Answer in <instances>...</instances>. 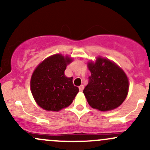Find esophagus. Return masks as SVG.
I'll return each mask as SVG.
<instances>
[{
    "mask_svg": "<svg viewBox=\"0 0 150 150\" xmlns=\"http://www.w3.org/2000/svg\"><path fill=\"white\" fill-rule=\"evenodd\" d=\"M83 88H84L83 85H81V86H79V91H83Z\"/></svg>",
    "mask_w": 150,
    "mask_h": 150,
    "instance_id": "obj_1",
    "label": "esophagus"
}]
</instances>
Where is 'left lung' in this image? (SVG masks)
Masks as SVG:
<instances>
[{"mask_svg": "<svg viewBox=\"0 0 150 150\" xmlns=\"http://www.w3.org/2000/svg\"><path fill=\"white\" fill-rule=\"evenodd\" d=\"M91 72L83 93L89 105L100 111L114 110L121 104L128 92V79L120 67L98 57L88 63Z\"/></svg>", "mask_w": 150, "mask_h": 150, "instance_id": "1", "label": "left lung"}]
</instances>
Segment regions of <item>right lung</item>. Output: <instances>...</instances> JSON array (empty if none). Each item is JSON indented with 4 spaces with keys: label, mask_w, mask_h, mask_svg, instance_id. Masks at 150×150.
<instances>
[{
    "label": "right lung",
    "mask_w": 150,
    "mask_h": 150,
    "mask_svg": "<svg viewBox=\"0 0 150 150\" xmlns=\"http://www.w3.org/2000/svg\"><path fill=\"white\" fill-rule=\"evenodd\" d=\"M72 59L54 54L43 60L33 72L30 89L35 100L43 110L59 111L72 104L79 91L72 77L64 75L67 65Z\"/></svg>",
    "instance_id": "obj_1"
}]
</instances>
